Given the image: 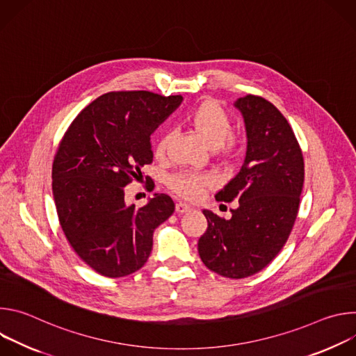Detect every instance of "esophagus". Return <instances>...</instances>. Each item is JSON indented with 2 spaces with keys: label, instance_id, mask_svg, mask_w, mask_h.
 <instances>
[{
  "label": "esophagus",
  "instance_id": "34e87169",
  "mask_svg": "<svg viewBox=\"0 0 356 356\" xmlns=\"http://www.w3.org/2000/svg\"><path fill=\"white\" fill-rule=\"evenodd\" d=\"M193 209L188 206V204H186V202H177L176 204V213L177 214H184V213H188V211H191Z\"/></svg>",
  "mask_w": 356,
  "mask_h": 356
}]
</instances>
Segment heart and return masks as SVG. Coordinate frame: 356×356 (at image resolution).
<instances>
[{"label": "heart", "mask_w": 356, "mask_h": 356, "mask_svg": "<svg viewBox=\"0 0 356 356\" xmlns=\"http://www.w3.org/2000/svg\"><path fill=\"white\" fill-rule=\"evenodd\" d=\"M187 124L194 132L222 158L232 159L243 150V138L232 132V120L227 110L216 99H204L186 115ZM170 131L161 132L155 142V156L163 158L170 142ZM214 179L209 173L180 172L169 177L168 186L172 191L187 200H197L211 184Z\"/></svg>", "instance_id": "obj_1"}]
</instances>
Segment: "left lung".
<instances>
[{
	"label": "left lung",
	"instance_id": "left-lung-1",
	"mask_svg": "<svg viewBox=\"0 0 356 356\" xmlns=\"http://www.w3.org/2000/svg\"><path fill=\"white\" fill-rule=\"evenodd\" d=\"M235 107L245 120L246 156L216 200H236L238 207L229 220L202 210L209 225L198 239V255L210 270L243 279L265 269L287 242L298 213L304 159L290 124L270 101L246 94Z\"/></svg>",
	"mask_w": 356,
	"mask_h": 356
}]
</instances>
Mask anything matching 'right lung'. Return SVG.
<instances>
[{
	"mask_svg": "<svg viewBox=\"0 0 356 356\" xmlns=\"http://www.w3.org/2000/svg\"><path fill=\"white\" fill-rule=\"evenodd\" d=\"M181 99L145 90L103 94L80 111L59 143L52 166L59 222L80 259L99 275L139 270L155 228L175 213L168 194H155L140 209L128 206L125 186L154 161L150 134Z\"/></svg>",
	"mask_w": 356,
	"mask_h": 356,
	"instance_id": "add662e5",
	"label": "right lung"
}]
</instances>
